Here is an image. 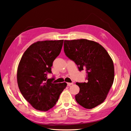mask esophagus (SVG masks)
I'll return each instance as SVG.
<instances>
[{
  "mask_svg": "<svg viewBox=\"0 0 131 131\" xmlns=\"http://www.w3.org/2000/svg\"><path fill=\"white\" fill-rule=\"evenodd\" d=\"M73 83H69V82L67 83V85H68V86H70V85H73Z\"/></svg>",
  "mask_w": 131,
  "mask_h": 131,
  "instance_id": "esophagus-1",
  "label": "esophagus"
}]
</instances>
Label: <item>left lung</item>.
Wrapping results in <instances>:
<instances>
[{"label":"left lung","instance_id":"left-lung-1","mask_svg":"<svg viewBox=\"0 0 131 131\" xmlns=\"http://www.w3.org/2000/svg\"><path fill=\"white\" fill-rule=\"evenodd\" d=\"M64 51L79 70H86L88 81L76 83L80 88L75 95L78 103L89 109L102 104L114 79L113 61L108 52L99 43L87 39L64 40Z\"/></svg>","mask_w":131,"mask_h":131}]
</instances>
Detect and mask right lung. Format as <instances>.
Instances as JSON below:
<instances>
[{"label":"right lung","mask_w":131,"mask_h":131,"mask_svg":"<svg viewBox=\"0 0 131 131\" xmlns=\"http://www.w3.org/2000/svg\"><path fill=\"white\" fill-rule=\"evenodd\" d=\"M63 40L39 41L22 55L17 68L18 88L26 100L35 109L49 110L56 104L66 82L53 84L48 79L52 63L61 52Z\"/></svg>","instance_id":"right-lung-1"}]
</instances>
